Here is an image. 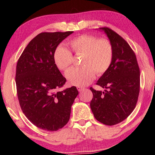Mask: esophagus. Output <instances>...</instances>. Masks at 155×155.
<instances>
[{
  "mask_svg": "<svg viewBox=\"0 0 155 155\" xmlns=\"http://www.w3.org/2000/svg\"><path fill=\"white\" fill-rule=\"evenodd\" d=\"M77 88L78 91H79V92H82V90H84V88H82V87H81V86H77Z\"/></svg>",
  "mask_w": 155,
  "mask_h": 155,
  "instance_id": "esophagus-1",
  "label": "esophagus"
}]
</instances>
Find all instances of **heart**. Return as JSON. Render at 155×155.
<instances>
[{"label": "heart", "mask_w": 155, "mask_h": 155, "mask_svg": "<svg viewBox=\"0 0 155 155\" xmlns=\"http://www.w3.org/2000/svg\"><path fill=\"white\" fill-rule=\"evenodd\" d=\"M69 45L75 54L83 55L82 64L84 65L73 67L65 73L71 84L88 86L95 78V71L101 75L109 69L113 59V48L108 39L84 34L73 38ZM73 59L72 53L65 46L59 45L55 49L54 60L59 69L65 71L68 69Z\"/></svg>", "instance_id": "heart-1"}]
</instances>
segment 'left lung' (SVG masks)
<instances>
[{
	"label": "left lung",
	"mask_w": 155,
	"mask_h": 155,
	"mask_svg": "<svg viewBox=\"0 0 155 155\" xmlns=\"http://www.w3.org/2000/svg\"><path fill=\"white\" fill-rule=\"evenodd\" d=\"M113 48L109 69L96 84L104 92L90 88V107L97 120L108 126L121 122L132 113L137 101L140 71L136 54L125 40L108 27H102Z\"/></svg>",
	"instance_id": "1"
}]
</instances>
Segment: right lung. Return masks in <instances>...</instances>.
Returning <instances> with one entry per match:
<instances>
[{
    "label": "right lung",
    "mask_w": 155,
    "mask_h": 155,
    "mask_svg": "<svg viewBox=\"0 0 155 155\" xmlns=\"http://www.w3.org/2000/svg\"><path fill=\"white\" fill-rule=\"evenodd\" d=\"M73 31L41 33L31 40L19 57L15 73L23 113L38 128L53 132L68 122L78 92L75 86L58 92L66 78L55 65L54 51Z\"/></svg>",
    "instance_id": "1"
}]
</instances>
